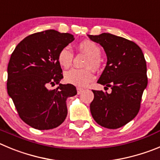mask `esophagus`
<instances>
[{
    "mask_svg": "<svg viewBox=\"0 0 160 160\" xmlns=\"http://www.w3.org/2000/svg\"><path fill=\"white\" fill-rule=\"evenodd\" d=\"M77 92L78 94H81L83 92V89H82V88H77Z\"/></svg>",
    "mask_w": 160,
    "mask_h": 160,
    "instance_id": "obj_1",
    "label": "esophagus"
}]
</instances>
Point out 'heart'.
Listing matches in <instances>:
<instances>
[{
  "mask_svg": "<svg viewBox=\"0 0 160 160\" xmlns=\"http://www.w3.org/2000/svg\"><path fill=\"white\" fill-rule=\"evenodd\" d=\"M78 48L90 56L87 62L88 67H92L93 69H98L100 67L102 51L97 43L92 40L86 39L79 43ZM73 57L74 55L72 51L67 47H65L58 52V62L61 67L68 68L72 63ZM93 72L89 69H71L66 72L64 76L66 82L78 87H85L93 81Z\"/></svg>",
  "mask_w": 160,
  "mask_h": 160,
  "instance_id": "1",
  "label": "heart"
}]
</instances>
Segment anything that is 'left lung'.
Here are the masks:
<instances>
[{"label": "left lung", "instance_id": "8db88e82", "mask_svg": "<svg viewBox=\"0 0 160 160\" xmlns=\"http://www.w3.org/2000/svg\"><path fill=\"white\" fill-rule=\"evenodd\" d=\"M88 37L99 43L106 53V66L98 82L112 89L111 93L93 90L92 117L104 128H121L140 110L142 95L148 86L144 56L137 43L123 37L109 33Z\"/></svg>", "mask_w": 160, "mask_h": 160}]
</instances>
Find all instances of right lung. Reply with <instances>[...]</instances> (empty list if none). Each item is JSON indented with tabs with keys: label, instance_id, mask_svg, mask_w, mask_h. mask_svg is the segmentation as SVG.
Returning <instances> with one entry per match:
<instances>
[{
	"label": "right lung",
	"instance_id": "right-lung-1",
	"mask_svg": "<svg viewBox=\"0 0 160 160\" xmlns=\"http://www.w3.org/2000/svg\"><path fill=\"white\" fill-rule=\"evenodd\" d=\"M74 40L70 33L47 30L24 38L12 54L8 93L22 121L36 129L59 126L67 115V98L77 94L74 86L59 83L63 76L58 62L60 50ZM55 84L56 89H48Z\"/></svg>",
	"mask_w": 160,
	"mask_h": 160
}]
</instances>
